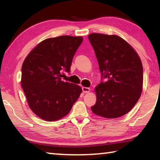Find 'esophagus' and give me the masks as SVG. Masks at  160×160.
Masks as SVG:
<instances>
[{
  "label": "esophagus",
  "mask_w": 160,
  "mask_h": 160,
  "mask_svg": "<svg viewBox=\"0 0 160 160\" xmlns=\"http://www.w3.org/2000/svg\"><path fill=\"white\" fill-rule=\"evenodd\" d=\"M82 92H83L84 93H88V92H89L90 91V88H85V87H82Z\"/></svg>",
  "instance_id": "obj_1"
}]
</instances>
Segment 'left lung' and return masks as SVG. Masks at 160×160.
<instances>
[{"instance_id":"8db88e82","label":"left lung","mask_w":160,"mask_h":160,"mask_svg":"<svg viewBox=\"0 0 160 160\" xmlns=\"http://www.w3.org/2000/svg\"><path fill=\"white\" fill-rule=\"evenodd\" d=\"M98 61L101 80L95 88L97 102L91 107L95 114L114 118L128 113L142 89V62L135 51L116 35L93 33L88 36ZM106 79V82H102Z\"/></svg>"}]
</instances>
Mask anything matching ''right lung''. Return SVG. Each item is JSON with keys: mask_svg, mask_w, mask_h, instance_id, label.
Instances as JSON below:
<instances>
[{"mask_svg": "<svg viewBox=\"0 0 160 160\" xmlns=\"http://www.w3.org/2000/svg\"><path fill=\"white\" fill-rule=\"evenodd\" d=\"M82 37L60 36L39 43L22 66L21 85L29 108L45 121L66 116L79 98L82 89L61 80L62 72H70Z\"/></svg>", "mask_w": 160, "mask_h": 160, "instance_id": "right-lung-1", "label": "right lung"}]
</instances>
